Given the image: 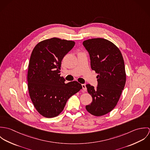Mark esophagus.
<instances>
[{"mask_svg": "<svg viewBox=\"0 0 150 150\" xmlns=\"http://www.w3.org/2000/svg\"><path fill=\"white\" fill-rule=\"evenodd\" d=\"M82 87H83V89L84 91H86V84H82Z\"/></svg>", "mask_w": 150, "mask_h": 150, "instance_id": "esophagus-1", "label": "esophagus"}]
</instances>
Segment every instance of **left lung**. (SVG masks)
Returning a JSON list of instances; mask_svg holds the SVG:
<instances>
[{
  "mask_svg": "<svg viewBox=\"0 0 150 150\" xmlns=\"http://www.w3.org/2000/svg\"><path fill=\"white\" fill-rule=\"evenodd\" d=\"M88 51L91 67L98 74V86L86 84L92 103L86 110L95 116L110 112L117 105L126 83L124 61L119 48L105 39L95 38L83 42Z\"/></svg>",
  "mask_w": 150,
  "mask_h": 150,
  "instance_id": "1",
  "label": "left lung"
}]
</instances>
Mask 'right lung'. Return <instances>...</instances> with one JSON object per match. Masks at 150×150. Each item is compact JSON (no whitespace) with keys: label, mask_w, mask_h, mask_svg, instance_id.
Wrapping results in <instances>:
<instances>
[{"label":"right lung","mask_w":150,"mask_h":150,"mask_svg":"<svg viewBox=\"0 0 150 150\" xmlns=\"http://www.w3.org/2000/svg\"><path fill=\"white\" fill-rule=\"evenodd\" d=\"M74 44L53 38L39 42L32 52L27 76L29 93L35 108L44 117L58 116L67 100L82 89L76 81L66 83L59 73L62 59Z\"/></svg>","instance_id":"right-lung-1"}]
</instances>
